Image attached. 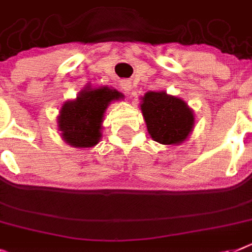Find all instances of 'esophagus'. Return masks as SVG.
<instances>
[{"label": "esophagus", "instance_id": "1", "mask_svg": "<svg viewBox=\"0 0 252 252\" xmlns=\"http://www.w3.org/2000/svg\"><path fill=\"white\" fill-rule=\"evenodd\" d=\"M121 87H122V90H125V91H126V93H130L131 89H132V87H131V82H130V81H122V82H121Z\"/></svg>", "mask_w": 252, "mask_h": 252}]
</instances>
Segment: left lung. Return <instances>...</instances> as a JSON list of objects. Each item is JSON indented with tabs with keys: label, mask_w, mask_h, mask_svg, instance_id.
Instances as JSON below:
<instances>
[{
	"label": "left lung",
	"mask_w": 252,
	"mask_h": 252,
	"mask_svg": "<svg viewBox=\"0 0 252 252\" xmlns=\"http://www.w3.org/2000/svg\"><path fill=\"white\" fill-rule=\"evenodd\" d=\"M148 134L163 145H179L194 127V112L186 101L166 91H148L140 99Z\"/></svg>",
	"instance_id": "8db88e82"
}]
</instances>
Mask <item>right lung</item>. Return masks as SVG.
Returning a JSON list of instances; mask_svg holds the SVG:
<instances>
[{
    "label": "right lung",
    "mask_w": 252,
    "mask_h": 252,
    "mask_svg": "<svg viewBox=\"0 0 252 252\" xmlns=\"http://www.w3.org/2000/svg\"><path fill=\"white\" fill-rule=\"evenodd\" d=\"M116 89L94 87L87 84L76 99L63 103L56 117L58 130L66 144L73 148H93L100 141L104 113L108 105L122 99Z\"/></svg>",
    "instance_id": "add662e5"
}]
</instances>
